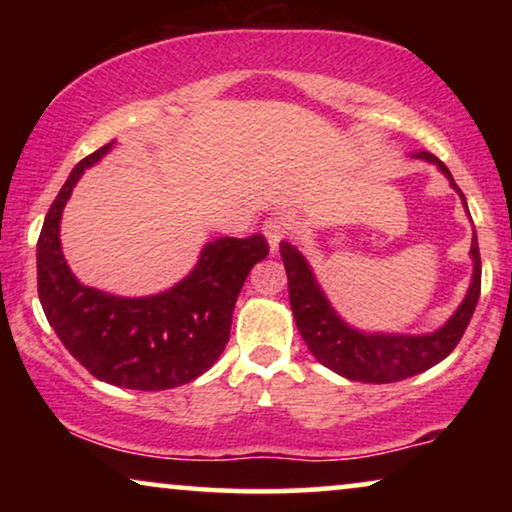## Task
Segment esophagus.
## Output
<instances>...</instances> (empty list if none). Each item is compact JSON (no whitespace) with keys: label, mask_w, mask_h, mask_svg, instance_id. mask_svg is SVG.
Here are the masks:
<instances>
[{"label":"esophagus","mask_w":512,"mask_h":512,"mask_svg":"<svg viewBox=\"0 0 512 512\" xmlns=\"http://www.w3.org/2000/svg\"><path fill=\"white\" fill-rule=\"evenodd\" d=\"M263 235L268 240L270 254H277L279 244H282L286 237L291 235V221L289 216L279 214V216H270V219L263 221Z\"/></svg>","instance_id":"obj_1"}]
</instances>
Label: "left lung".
Returning <instances> with one entry per match:
<instances>
[{"label":"left lung","mask_w":512,"mask_h":512,"mask_svg":"<svg viewBox=\"0 0 512 512\" xmlns=\"http://www.w3.org/2000/svg\"><path fill=\"white\" fill-rule=\"evenodd\" d=\"M415 158H422L426 163L436 165L445 174L447 181L454 191L459 193L461 205L468 214V205L461 188L454 184L450 170L445 163L433 156V153L419 151ZM282 251V261L289 277V300L293 319L300 335H303L305 345L314 354L321 366L331 368L347 380L354 382H370V384H389L398 380H408L412 375L424 373L450 356L454 347L459 345L461 335H464L468 321H471L475 305L480 298V249L478 235L473 230L471 240V258H473V277L468 284V291L461 305L454 310L450 319L445 321L438 331L433 333H368L361 331L335 312L331 300L326 298L317 277L307 263V258L300 254L298 247L291 242L279 244Z\"/></svg>","instance_id":"obj_1"}]
</instances>
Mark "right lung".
Wrapping results in <instances>:
<instances>
[{
	"label": "right lung",
	"instance_id": "1",
	"mask_svg": "<svg viewBox=\"0 0 512 512\" xmlns=\"http://www.w3.org/2000/svg\"><path fill=\"white\" fill-rule=\"evenodd\" d=\"M114 142L90 153L69 174L48 209L37 242L39 300L69 354L97 380L123 389L163 391L207 373L230 338L244 279L268 256L263 235L207 242L198 263L172 289L125 298L81 284L60 244V221L81 174Z\"/></svg>",
	"mask_w": 512,
	"mask_h": 512
}]
</instances>
